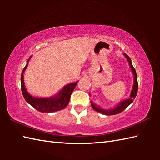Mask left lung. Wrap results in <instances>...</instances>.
<instances>
[{
    "instance_id": "obj_1",
    "label": "left lung",
    "mask_w": 160,
    "mask_h": 160,
    "mask_svg": "<svg viewBox=\"0 0 160 160\" xmlns=\"http://www.w3.org/2000/svg\"><path fill=\"white\" fill-rule=\"evenodd\" d=\"M124 56H125V58H127V61L128 62L129 67H130V68L131 69L132 76H133V85H132L131 92L130 93V96H129L128 98L120 102L116 106L114 107L113 108H110V109H104V108L98 107V105H96V104H94L92 101H91V107H92L93 109L96 111L99 112V113H101L104 115H116L121 113L122 111H123L126 108H127L129 105L133 102L135 98L137 96L138 89V77H137L136 71H135V68L133 67V66H132L131 60L130 58H129V56L126 53H124Z\"/></svg>"
}]
</instances>
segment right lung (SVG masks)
<instances>
[{"instance_id": "obj_1", "label": "right lung", "mask_w": 160, "mask_h": 160, "mask_svg": "<svg viewBox=\"0 0 160 160\" xmlns=\"http://www.w3.org/2000/svg\"><path fill=\"white\" fill-rule=\"evenodd\" d=\"M32 56H30L28 60L27 64L24 67L21 73V90L24 98H25L27 102L29 103L33 108H35L36 110L42 112V113H52V112L63 109L69 104L71 95L77 85L78 81L67 84L60 90L58 93L54 96L48 98H37L31 96L28 92L25 87L23 79V73H25V71L28 68V62L29 60L32 58Z\"/></svg>"}]
</instances>
